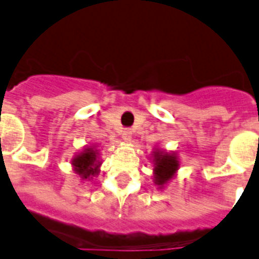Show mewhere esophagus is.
<instances>
[{
	"label": "esophagus",
	"instance_id": "obj_1",
	"mask_svg": "<svg viewBox=\"0 0 259 259\" xmlns=\"http://www.w3.org/2000/svg\"><path fill=\"white\" fill-rule=\"evenodd\" d=\"M132 139V131L131 130H124L123 131V140L125 142H131Z\"/></svg>",
	"mask_w": 259,
	"mask_h": 259
}]
</instances>
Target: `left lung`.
Wrapping results in <instances>:
<instances>
[{
  "label": "left lung",
  "mask_w": 259,
  "mask_h": 259,
  "mask_svg": "<svg viewBox=\"0 0 259 259\" xmlns=\"http://www.w3.org/2000/svg\"><path fill=\"white\" fill-rule=\"evenodd\" d=\"M150 155V161L154 165L152 180L158 189L162 190L176 177L180 169V159L176 152L167 151L163 148H155Z\"/></svg>",
  "instance_id": "8db88e82"
}]
</instances>
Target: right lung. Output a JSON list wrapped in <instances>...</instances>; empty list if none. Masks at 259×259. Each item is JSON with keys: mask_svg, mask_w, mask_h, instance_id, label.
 <instances>
[{"mask_svg": "<svg viewBox=\"0 0 259 259\" xmlns=\"http://www.w3.org/2000/svg\"><path fill=\"white\" fill-rule=\"evenodd\" d=\"M74 173L81 178L82 181H90L94 177H97L101 167L100 161V152L97 146H85L81 151L74 155L71 159Z\"/></svg>", "mask_w": 259, "mask_h": 259, "instance_id": "obj_1", "label": "right lung"}]
</instances>
